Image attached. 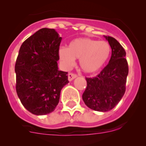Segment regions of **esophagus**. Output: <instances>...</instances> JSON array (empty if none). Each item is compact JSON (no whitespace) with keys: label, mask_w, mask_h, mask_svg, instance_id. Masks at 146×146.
Returning <instances> with one entry per match:
<instances>
[{"label":"esophagus","mask_w":146,"mask_h":146,"mask_svg":"<svg viewBox=\"0 0 146 146\" xmlns=\"http://www.w3.org/2000/svg\"><path fill=\"white\" fill-rule=\"evenodd\" d=\"M76 77H77V75L73 73H69L68 75V78L69 81H71V80H73V79L76 78Z\"/></svg>","instance_id":"34e87169"}]
</instances>
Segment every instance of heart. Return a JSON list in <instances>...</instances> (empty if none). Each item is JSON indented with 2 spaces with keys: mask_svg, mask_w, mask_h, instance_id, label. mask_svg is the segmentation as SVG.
<instances>
[{
  "mask_svg": "<svg viewBox=\"0 0 146 146\" xmlns=\"http://www.w3.org/2000/svg\"><path fill=\"white\" fill-rule=\"evenodd\" d=\"M111 47L107 42L90 38H80L72 41L68 48H61L58 56L66 68L74 65L75 59H80V66L85 73H92L100 70L107 63Z\"/></svg>",
  "mask_w": 146,
  "mask_h": 146,
  "instance_id": "b5f03b06",
  "label": "heart"
}]
</instances>
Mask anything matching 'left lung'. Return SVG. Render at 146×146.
Segmentation results:
<instances>
[{"label":"left lung","mask_w":146,"mask_h":146,"mask_svg":"<svg viewBox=\"0 0 146 146\" xmlns=\"http://www.w3.org/2000/svg\"><path fill=\"white\" fill-rule=\"evenodd\" d=\"M104 37L111 48V58L96 77L85 78L87 88L82 94V100L89 108L103 112L112 110L121 100L129 73L124 48L114 38Z\"/></svg>","instance_id":"obj_1"}]
</instances>
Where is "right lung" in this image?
<instances>
[{"label":"right lung","instance_id":"1","mask_svg":"<svg viewBox=\"0 0 146 146\" xmlns=\"http://www.w3.org/2000/svg\"><path fill=\"white\" fill-rule=\"evenodd\" d=\"M61 39L54 29L42 28L20 46L15 66L16 92L25 108L35 115L52 112L69 82L68 72L58 68Z\"/></svg>","mask_w":146,"mask_h":146}]
</instances>
